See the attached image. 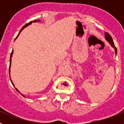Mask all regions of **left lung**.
Wrapping results in <instances>:
<instances>
[{
    "label": "left lung",
    "mask_w": 124,
    "mask_h": 124,
    "mask_svg": "<svg viewBox=\"0 0 124 124\" xmlns=\"http://www.w3.org/2000/svg\"><path fill=\"white\" fill-rule=\"evenodd\" d=\"M105 38L107 40V41H108L109 42V43L110 44V45L112 46L115 49V51H116V54H117V48H116V46L114 45V43L113 40H112V38L111 36L109 35V33H108L107 32L105 33Z\"/></svg>",
    "instance_id": "1"
}]
</instances>
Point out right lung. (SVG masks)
I'll use <instances>...</instances> for the list:
<instances>
[{
    "instance_id": "add662e5",
    "label": "right lung",
    "mask_w": 124,
    "mask_h": 124,
    "mask_svg": "<svg viewBox=\"0 0 124 124\" xmlns=\"http://www.w3.org/2000/svg\"><path fill=\"white\" fill-rule=\"evenodd\" d=\"M37 21H38V22H39V21H40V20H35V21H33H33H31V22H30L28 23H27V24H25V25H24L23 27H22V29H21V30H20V31H19V33H18V35H17V37H16V38H15V39H16V38H17V37H18V35H19V34H20V32H21V31H22V30H23V29H24V28H25V27H27V26H28V25H30V24H31V23H32V22H37ZM13 53H14V51H13V50H12V53H11V54H10V66H9V73H10V64H11V58H12V56ZM10 81H11V82H12V84H13V85H14V84H13L12 81V80H11V79H10ZM15 89H16V90H17V91H18V89H17V88H15ZM18 92H19V91H18ZM22 96H23V97H25V96H24V95H22Z\"/></svg>"
}]
</instances>
